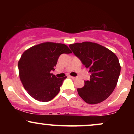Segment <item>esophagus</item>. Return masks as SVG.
Instances as JSON below:
<instances>
[{
	"label": "esophagus",
	"mask_w": 134,
	"mask_h": 134,
	"mask_svg": "<svg viewBox=\"0 0 134 134\" xmlns=\"http://www.w3.org/2000/svg\"><path fill=\"white\" fill-rule=\"evenodd\" d=\"M69 77H70L71 78V79H76V77H73V76H69Z\"/></svg>",
	"instance_id": "1"
}]
</instances>
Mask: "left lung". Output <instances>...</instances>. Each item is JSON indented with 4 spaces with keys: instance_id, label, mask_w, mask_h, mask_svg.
Returning a JSON list of instances; mask_svg holds the SVG:
<instances>
[{
    "instance_id": "obj_1",
    "label": "left lung",
    "mask_w": 134,
    "mask_h": 134,
    "mask_svg": "<svg viewBox=\"0 0 134 134\" xmlns=\"http://www.w3.org/2000/svg\"><path fill=\"white\" fill-rule=\"evenodd\" d=\"M69 47L91 73L90 79L84 81V87L77 89L79 96L91 104L105 100L115 90L120 74L117 57L95 43H76Z\"/></svg>"
}]
</instances>
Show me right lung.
Returning <instances> with one entry per match:
<instances>
[{"label": "right lung", "instance_id": "obj_1", "mask_svg": "<svg viewBox=\"0 0 134 134\" xmlns=\"http://www.w3.org/2000/svg\"><path fill=\"white\" fill-rule=\"evenodd\" d=\"M71 53L65 44L46 42L33 46L23 53L18 62L19 77L31 96L47 102L57 95L67 77L57 78L52 71L55 70L60 55Z\"/></svg>", "mask_w": 134, "mask_h": 134}]
</instances>
